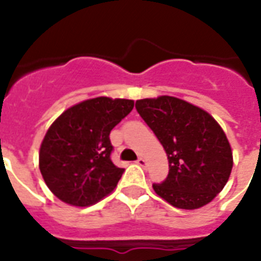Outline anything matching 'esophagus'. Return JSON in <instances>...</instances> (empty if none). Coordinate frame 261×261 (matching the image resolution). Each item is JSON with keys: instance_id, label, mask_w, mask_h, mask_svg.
I'll return each instance as SVG.
<instances>
[{"instance_id": "obj_1", "label": "esophagus", "mask_w": 261, "mask_h": 261, "mask_svg": "<svg viewBox=\"0 0 261 261\" xmlns=\"http://www.w3.org/2000/svg\"><path fill=\"white\" fill-rule=\"evenodd\" d=\"M135 163L138 164V165H141V167H145V165H146V160L142 159V157H139V159L137 160Z\"/></svg>"}]
</instances>
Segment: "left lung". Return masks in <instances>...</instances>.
Segmentation results:
<instances>
[{"label": "left lung", "mask_w": 261, "mask_h": 261, "mask_svg": "<svg viewBox=\"0 0 261 261\" xmlns=\"http://www.w3.org/2000/svg\"><path fill=\"white\" fill-rule=\"evenodd\" d=\"M135 108L167 151L169 173L155 194L169 204L195 210L210 203L229 180L230 143L202 108L172 96L137 100Z\"/></svg>", "instance_id": "obj_1"}]
</instances>
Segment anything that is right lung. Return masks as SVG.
Masks as SVG:
<instances>
[{
	"label": "right lung",
	"mask_w": 261,
	"mask_h": 261,
	"mask_svg": "<svg viewBox=\"0 0 261 261\" xmlns=\"http://www.w3.org/2000/svg\"><path fill=\"white\" fill-rule=\"evenodd\" d=\"M134 108L127 98H89L66 110L47 130L39 168L62 202L85 207L114 191L124 169L111 161L110 133Z\"/></svg>",
	"instance_id": "add662e5"
}]
</instances>
